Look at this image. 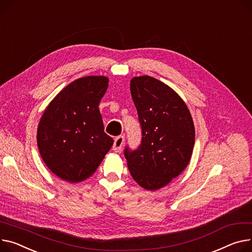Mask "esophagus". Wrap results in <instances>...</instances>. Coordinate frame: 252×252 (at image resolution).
Wrapping results in <instances>:
<instances>
[{"instance_id":"1","label":"esophagus","mask_w":252,"mask_h":252,"mask_svg":"<svg viewBox=\"0 0 252 252\" xmlns=\"http://www.w3.org/2000/svg\"><path fill=\"white\" fill-rule=\"evenodd\" d=\"M124 144H125V137L124 136L116 137L114 139V143H113V146H112L113 151H115V152H121Z\"/></svg>"}]
</instances>
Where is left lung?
I'll return each instance as SVG.
<instances>
[{
	"instance_id": "obj_1",
	"label": "left lung",
	"mask_w": 252,
	"mask_h": 252,
	"mask_svg": "<svg viewBox=\"0 0 252 252\" xmlns=\"http://www.w3.org/2000/svg\"><path fill=\"white\" fill-rule=\"evenodd\" d=\"M130 93L142 128L141 145L125 149L131 177L148 190H157L189 165L194 146V126L180 96L150 76L133 77Z\"/></svg>"
}]
</instances>
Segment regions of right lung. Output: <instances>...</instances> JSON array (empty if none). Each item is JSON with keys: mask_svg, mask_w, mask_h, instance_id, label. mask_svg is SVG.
<instances>
[{"mask_svg": "<svg viewBox=\"0 0 252 252\" xmlns=\"http://www.w3.org/2000/svg\"><path fill=\"white\" fill-rule=\"evenodd\" d=\"M108 78L88 76L64 87L44 110L37 128V146L47 168L68 182L90 177L110 150L98 105Z\"/></svg>", "mask_w": 252, "mask_h": 252, "instance_id": "right-lung-1", "label": "right lung"}]
</instances>
